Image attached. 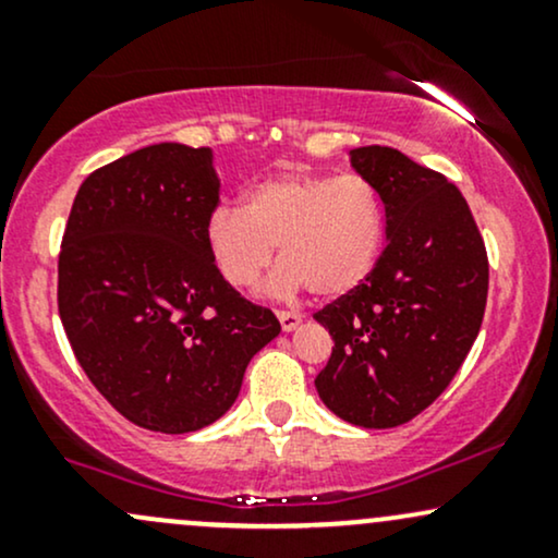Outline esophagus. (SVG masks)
<instances>
[{"mask_svg": "<svg viewBox=\"0 0 558 558\" xmlns=\"http://www.w3.org/2000/svg\"><path fill=\"white\" fill-rule=\"evenodd\" d=\"M278 319H280V328H283L286 332H291L299 328L304 315H299V312H278Z\"/></svg>", "mask_w": 558, "mask_h": 558, "instance_id": "34e87169", "label": "esophagus"}]
</instances>
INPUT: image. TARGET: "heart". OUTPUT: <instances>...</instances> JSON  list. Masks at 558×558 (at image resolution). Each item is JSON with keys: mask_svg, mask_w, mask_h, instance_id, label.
<instances>
[{"mask_svg": "<svg viewBox=\"0 0 558 558\" xmlns=\"http://www.w3.org/2000/svg\"><path fill=\"white\" fill-rule=\"evenodd\" d=\"M386 235V213L375 185L362 175L278 172L248 185L239 207H217L204 241L228 286L252 288L278 246L272 293L312 288L338 299L373 272Z\"/></svg>", "mask_w": 558, "mask_h": 558, "instance_id": "heart-1", "label": "heart"}]
</instances>
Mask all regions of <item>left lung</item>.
Wrapping results in <instances>:
<instances>
[{
    "label": "left lung",
    "instance_id": "left-lung-1",
    "mask_svg": "<svg viewBox=\"0 0 558 558\" xmlns=\"http://www.w3.org/2000/svg\"><path fill=\"white\" fill-rule=\"evenodd\" d=\"M386 207V248L354 291L319 310L332 354L315 386L332 414L396 427L444 393L475 343L488 254L462 191L390 146L349 151Z\"/></svg>",
    "mask_w": 558,
    "mask_h": 558
}]
</instances>
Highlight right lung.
<instances>
[{
	"label": "right lung",
	"mask_w": 558,
	"mask_h": 558,
	"mask_svg": "<svg viewBox=\"0 0 558 558\" xmlns=\"http://www.w3.org/2000/svg\"><path fill=\"white\" fill-rule=\"evenodd\" d=\"M213 149L151 144L94 170L60 252L62 328L88 380L133 425L181 435L239 399L278 317L222 280L204 241Z\"/></svg>",
	"instance_id": "right-lung-1"
}]
</instances>
